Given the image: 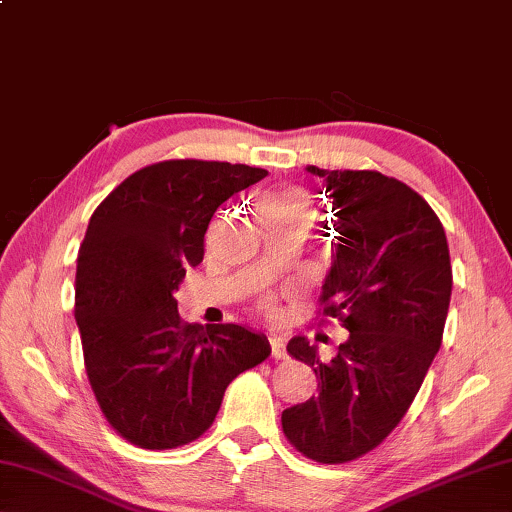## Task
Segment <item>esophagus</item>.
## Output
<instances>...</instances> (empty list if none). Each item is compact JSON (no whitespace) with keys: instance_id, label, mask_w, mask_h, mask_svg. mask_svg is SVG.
Instances as JSON below:
<instances>
[{"instance_id":"34e87169","label":"esophagus","mask_w":512,"mask_h":512,"mask_svg":"<svg viewBox=\"0 0 512 512\" xmlns=\"http://www.w3.org/2000/svg\"><path fill=\"white\" fill-rule=\"evenodd\" d=\"M269 344H271V355H273L275 360H285V358H287V353H285V339L278 337V335H271Z\"/></svg>"}]
</instances>
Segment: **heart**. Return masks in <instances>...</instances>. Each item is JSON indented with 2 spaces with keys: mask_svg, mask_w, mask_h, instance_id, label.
<instances>
[{
  "mask_svg": "<svg viewBox=\"0 0 512 512\" xmlns=\"http://www.w3.org/2000/svg\"><path fill=\"white\" fill-rule=\"evenodd\" d=\"M262 214L264 221H285L307 227V223L312 221V202L305 189L291 186V189L273 193V196L266 198L262 202ZM262 310L271 314L273 307L271 303H262Z\"/></svg>",
  "mask_w": 512,
  "mask_h": 512,
  "instance_id": "b5f03b06",
  "label": "heart"
}]
</instances>
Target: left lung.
I'll return each instance as SVG.
<instances>
[{"label": "left lung", "mask_w": 512, "mask_h": 512, "mask_svg": "<svg viewBox=\"0 0 512 512\" xmlns=\"http://www.w3.org/2000/svg\"><path fill=\"white\" fill-rule=\"evenodd\" d=\"M307 170L326 180L339 232L319 314L351 335L328 364L305 337L287 344L319 394L282 412V431L305 458L339 465L376 449L415 401L442 346L453 273L440 218L408 184L378 170Z\"/></svg>", "instance_id": "obj_1"}]
</instances>
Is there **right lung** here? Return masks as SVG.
I'll return each mask as SVG.
<instances>
[{
  "label": "right lung",
  "mask_w": 512,
  "mask_h": 512,
  "mask_svg": "<svg viewBox=\"0 0 512 512\" xmlns=\"http://www.w3.org/2000/svg\"><path fill=\"white\" fill-rule=\"evenodd\" d=\"M266 175L227 161H157L91 216L75 278L84 367L104 419L141 449L198 440L227 385L271 355L264 335L234 323H184L175 300L186 269L205 257L216 209Z\"/></svg>",
  "instance_id": "right-lung-1"
}]
</instances>
